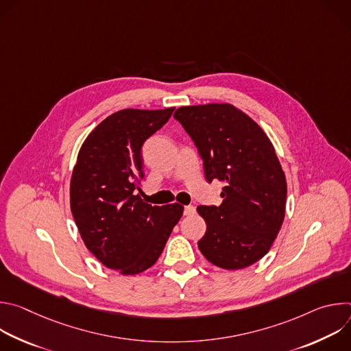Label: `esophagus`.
<instances>
[{"mask_svg": "<svg viewBox=\"0 0 351 351\" xmlns=\"http://www.w3.org/2000/svg\"><path fill=\"white\" fill-rule=\"evenodd\" d=\"M194 213H195L194 206H186V207H184V210H183V214H184V215H187V217L193 215Z\"/></svg>", "mask_w": 351, "mask_h": 351, "instance_id": "obj_1", "label": "esophagus"}]
</instances>
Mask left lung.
Masks as SVG:
<instances>
[{
	"mask_svg": "<svg viewBox=\"0 0 351 351\" xmlns=\"http://www.w3.org/2000/svg\"><path fill=\"white\" fill-rule=\"evenodd\" d=\"M173 117L202 156L206 179L226 184L221 206L197 207L207 223L199 252L223 269L253 265L269 252L286 208V178L271 140L232 104L180 107Z\"/></svg>",
	"mask_w": 351,
	"mask_h": 351,
	"instance_id": "left-lung-1",
	"label": "left lung"
}]
</instances>
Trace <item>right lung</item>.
<instances>
[{
  "label": "right lung",
  "mask_w": 351,
  "mask_h": 351,
  "mask_svg": "<svg viewBox=\"0 0 351 351\" xmlns=\"http://www.w3.org/2000/svg\"><path fill=\"white\" fill-rule=\"evenodd\" d=\"M173 110L118 111L94 128L77 154L71 179L73 219L93 256L122 275L153 267L183 215L178 203H144L138 186L141 145Z\"/></svg>",
  "instance_id": "right-lung-1"
}]
</instances>
